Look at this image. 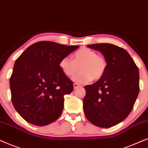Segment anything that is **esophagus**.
Wrapping results in <instances>:
<instances>
[{"instance_id":"esophagus-1","label":"esophagus","mask_w":148,"mask_h":148,"mask_svg":"<svg viewBox=\"0 0 148 148\" xmlns=\"http://www.w3.org/2000/svg\"><path fill=\"white\" fill-rule=\"evenodd\" d=\"M79 86H80V85H79V84H76V83H74V88H78Z\"/></svg>"}]
</instances>
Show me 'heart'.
Segmentation results:
<instances>
[{
    "label": "heart",
    "instance_id": "1",
    "mask_svg": "<svg viewBox=\"0 0 148 148\" xmlns=\"http://www.w3.org/2000/svg\"><path fill=\"white\" fill-rule=\"evenodd\" d=\"M107 62L103 57L99 56L92 49L83 47L73 55V60L64 58L60 60V67L65 75L74 76L80 68V72L73 77L76 83L86 84L92 80H99L107 70Z\"/></svg>",
    "mask_w": 148,
    "mask_h": 148
}]
</instances>
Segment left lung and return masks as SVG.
Masks as SVG:
<instances>
[{"label":"left lung","instance_id":"left-lung-1","mask_svg":"<svg viewBox=\"0 0 148 148\" xmlns=\"http://www.w3.org/2000/svg\"><path fill=\"white\" fill-rule=\"evenodd\" d=\"M87 47L100 51L108 66L101 79L84 86V114L94 125L112 127L123 121L133 110L139 91V69L123 48L109 43Z\"/></svg>","mask_w":148,"mask_h":148}]
</instances>
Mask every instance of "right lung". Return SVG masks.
I'll return each mask as SVG.
<instances>
[{
	"label": "right lung",
	"mask_w": 148,
	"mask_h": 148,
	"mask_svg": "<svg viewBox=\"0 0 148 148\" xmlns=\"http://www.w3.org/2000/svg\"><path fill=\"white\" fill-rule=\"evenodd\" d=\"M78 47L41 41L27 47L15 61L10 78L11 100L27 123L45 126L60 116L64 96L74 86L60 62Z\"/></svg>",
	"instance_id": "add662e5"
}]
</instances>
